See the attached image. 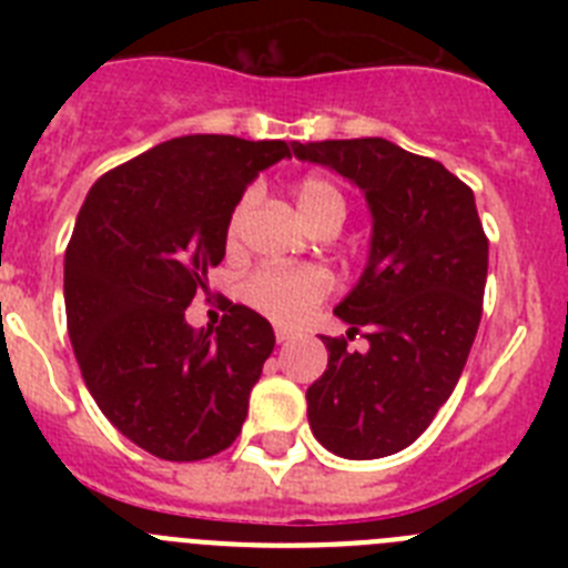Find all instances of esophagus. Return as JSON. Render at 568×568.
Instances as JSON below:
<instances>
[{
    "instance_id": "esophagus-1",
    "label": "esophagus",
    "mask_w": 568,
    "mask_h": 568,
    "mask_svg": "<svg viewBox=\"0 0 568 568\" xmlns=\"http://www.w3.org/2000/svg\"><path fill=\"white\" fill-rule=\"evenodd\" d=\"M275 341H278V344H287V341H293V333H290V329H284V327H278V329H275Z\"/></svg>"
}]
</instances>
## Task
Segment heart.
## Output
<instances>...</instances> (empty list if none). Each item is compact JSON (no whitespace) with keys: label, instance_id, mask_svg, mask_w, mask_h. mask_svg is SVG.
Instances as JSON below:
<instances>
[{"label":"heart","instance_id":"heart-1","mask_svg":"<svg viewBox=\"0 0 568 568\" xmlns=\"http://www.w3.org/2000/svg\"><path fill=\"white\" fill-rule=\"evenodd\" d=\"M247 202H241L230 222V235L239 227V219ZM295 207L307 227L324 222V219H341L344 222L346 204L341 190L324 175H304L295 184ZM329 293V275L318 267H275L264 264L255 267L247 278L241 281V298L261 315L278 321V324H295Z\"/></svg>","mask_w":568,"mask_h":568}]
</instances>
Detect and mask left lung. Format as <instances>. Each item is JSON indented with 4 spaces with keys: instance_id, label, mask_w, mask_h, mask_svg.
Here are the masks:
<instances>
[{
    "instance_id": "left-lung-1",
    "label": "left lung",
    "mask_w": 568,
    "mask_h": 568,
    "mask_svg": "<svg viewBox=\"0 0 568 568\" xmlns=\"http://www.w3.org/2000/svg\"><path fill=\"white\" fill-rule=\"evenodd\" d=\"M293 153L355 184L373 219L364 273L333 310L369 346L321 335L329 361L307 389L310 429L338 458H386L433 424L464 373L489 241L471 190L435 159L386 139L293 142Z\"/></svg>"
}]
</instances>
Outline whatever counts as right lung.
<instances>
[{
    "label": "right lung",
    "instance_id": "right-lung-1",
    "mask_svg": "<svg viewBox=\"0 0 568 568\" xmlns=\"http://www.w3.org/2000/svg\"><path fill=\"white\" fill-rule=\"evenodd\" d=\"M281 159V139L182 135L102 175L79 210L64 253L70 344L104 418L155 458H210L247 418L270 321L227 304L195 333L184 310L222 264L244 190Z\"/></svg>",
    "mask_w": 568,
    "mask_h": 568
}]
</instances>
